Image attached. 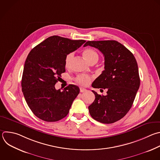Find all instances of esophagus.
<instances>
[{"label": "esophagus", "mask_w": 160, "mask_h": 160, "mask_svg": "<svg viewBox=\"0 0 160 160\" xmlns=\"http://www.w3.org/2000/svg\"><path fill=\"white\" fill-rule=\"evenodd\" d=\"M80 92H86L87 91V89H85V88H82V87H80Z\"/></svg>", "instance_id": "esophagus-1"}]
</instances>
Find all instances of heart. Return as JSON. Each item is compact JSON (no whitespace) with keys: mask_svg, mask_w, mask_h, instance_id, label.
Returning a JSON list of instances; mask_svg holds the SVG:
<instances>
[{"mask_svg":"<svg viewBox=\"0 0 160 160\" xmlns=\"http://www.w3.org/2000/svg\"><path fill=\"white\" fill-rule=\"evenodd\" d=\"M74 55L75 54L73 52H69L68 54L66 56L65 60V65L66 68H68L70 67L72 60L74 57ZM83 55L85 57V58L87 60V61L90 63H92L93 62L96 63L98 61L99 58L97 52L95 49L90 48H86L83 50ZM92 79V77L83 74V75H78L75 78V81L80 85L85 86L90 83Z\"/></svg>","mask_w":160,"mask_h":160,"instance_id":"obj_1","label":"heart"}]
</instances>
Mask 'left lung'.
I'll use <instances>...</instances> for the list:
<instances>
[{
	"instance_id": "1",
	"label": "left lung",
	"mask_w": 160,
	"mask_h": 160,
	"mask_svg": "<svg viewBox=\"0 0 160 160\" xmlns=\"http://www.w3.org/2000/svg\"><path fill=\"white\" fill-rule=\"evenodd\" d=\"M87 46L97 48L105 60V70L92 85L108 88L105 96L92 90L95 98L88 107L90 114L100 122L114 123L129 112L139 88L137 62L128 49L114 40L88 41L83 46Z\"/></svg>"
}]
</instances>
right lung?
Wrapping results in <instances>:
<instances>
[{"label":"right lung","mask_w":160,"mask_h":160,"mask_svg":"<svg viewBox=\"0 0 160 160\" xmlns=\"http://www.w3.org/2000/svg\"><path fill=\"white\" fill-rule=\"evenodd\" d=\"M85 42L82 39L52 36L29 53L23 70L22 91L29 108L40 119L56 122L68 114L80 88L69 85L61 91L57 90L55 85L65 72L66 56Z\"/></svg>","instance_id":"1"}]
</instances>
